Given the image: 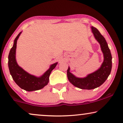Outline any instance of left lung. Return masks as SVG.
Segmentation results:
<instances>
[{
    "label": "left lung",
    "instance_id": "obj_1",
    "mask_svg": "<svg viewBox=\"0 0 123 123\" xmlns=\"http://www.w3.org/2000/svg\"><path fill=\"white\" fill-rule=\"evenodd\" d=\"M92 32L95 39L100 43L104 55V62L100 68L84 78H78L70 72V68L67 70L68 80L73 86L83 90H92L102 85L110 75L112 68V56L105 38L96 28L92 26Z\"/></svg>",
    "mask_w": 123,
    "mask_h": 123
}]
</instances>
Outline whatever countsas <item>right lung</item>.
<instances>
[{"instance_id": "add662e5", "label": "right lung", "mask_w": 123, "mask_h": 123, "mask_svg": "<svg viewBox=\"0 0 123 123\" xmlns=\"http://www.w3.org/2000/svg\"><path fill=\"white\" fill-rule=\"evenodd\" d=\"M21 33L22 32L15 38L13 47L8 55V67L10 74L17 85L23 90L27 91L39 90L48 84L50 73L58 64V62L50 65L49 69L40 77L35 76L25 71L18 65L16 58L17 42Z\"/></svg>"}]
</instances>
